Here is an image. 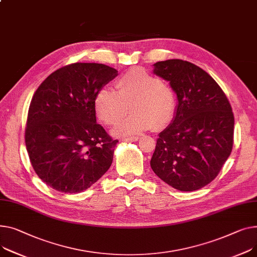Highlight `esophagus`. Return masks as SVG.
<instances>
[{"instance_id": "34e87169", "label": "esophagus", "mask_w": 257, "mask_h": 257, "mask_svg": "<svg viewBox=\"0 0 257 257\" xmlns=\"http://www.w3.org/2000/svg\"><path fill=\"white\" fill-rule=\"evenodd\" d=\"M140 140L139 136H131V138H126V139H123L124 142H127V143H134V142H138Z\"/></svg>"}]
</instances>
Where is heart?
I'll use <instances>...</instances> for the list:
<instances>
[{
  "label": "heart",
  "instance_id": "obj_1",
  "mask_svg": "<svg viewBox=\"0 0 257 257\" xmlns=\"http://www.w3.org/2000/svg\"><path fill=\"white\" fill-rule=\"evenodd\" d=\"M116 92L103 88L94 98L97 116L106 125H115L129 105L132 112L113 130L114 135L139 134L161 130L172 121L176 110V96L168 84L144 68L133 67L115 81Z\"/></svg>",
  "mask_w": 257,
  "mask_h": 257
}]
</instances>
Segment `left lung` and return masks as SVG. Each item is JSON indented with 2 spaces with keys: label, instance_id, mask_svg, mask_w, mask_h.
<instances>
[{
  "label": "left lung",
  "instance_id": "left-lung-1",
  "mask_svg": "<svg viewBox=\"0 0 257 257\" xmlns=\"http://www.w3.org/2000/svg\"><path fill=\"white\" fill-rule=\"evenodd\" d=\"M154 73L169 81L178 105L172 123L159 134L151 167L175 189H200L218 176L232 150L229 101L213 77L190 62H157Z\"/></svg>",
  "mask_w": 257,
  "mask_h": 257
}]
</instances>
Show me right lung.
Wrapping results in <instances>:
<instances>
[{
	"instance_id": "1",
	"label": "right lung",
	"mask_w": 257,
	"mask_h": 257,
	"mask_svg": "<svg viewBox=\"0 0 257 257\" xmlns=\"http://www.w3.org/2000/svg\"><path fill=\"white\" fill-rule=\"evenodd\" d=\"M116 75L104 64L74 63L51 73L34 94L26 147L35 173L53 189L81 192L110 167L118 141L96 122L94 98Z\"/></svg>"
}]
</instances>
